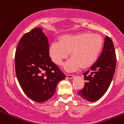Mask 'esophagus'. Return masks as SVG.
Here are the masks:
<instances>
[{"mask_svg": "<svg viewBox=\"0 0 124 124\" xmlns=\"http://www.w3.org/2000/svg\"><path fill=\"white\" fill-rule=\"evenodd\" d=\"M66 77H67L68 79H73V78L74 77V75H70V74H67V75H66Z\"/></svg>", "mask_w": 124, "mask_h": 124, "instance_id": "obj_1", "label": "esophagus"}]
</instances>
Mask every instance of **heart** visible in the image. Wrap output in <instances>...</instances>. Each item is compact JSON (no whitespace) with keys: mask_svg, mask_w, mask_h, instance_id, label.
Returning a JSON list of instances; mask_svg holds the SVG:
<instances>
[{"mask_svg":"<svg viewBox=\"0 0 124 124\" xmlns=\"http://www.w3.org/2000/svg\"><path fill=\"white\" fill-rule=\"evenodd\" d=\"M104 40L99 35L82 33L64 35L60 41H53L49 48V54L56 65L61 66L70 55L71 58L64 64L66 71L73 72L79 68H87L96 63L103 48Z\"/></svg>","mask_w":124,"mask_h":124,"instance_id":"b5f03b06","label":"heart"}]
</instances>
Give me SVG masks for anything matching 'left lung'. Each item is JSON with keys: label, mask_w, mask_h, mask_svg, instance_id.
I'll use <instances>...</instances> for the list:
<instances>
[{"label": "left lung", "mask_w": 124, "mask_h": 124, "mask_svg": "<svg viewBox=\"0 0 124 124\" xmlns=\"http://www.w3.org/2000/svg\"><path fill=\"white\" fill-rule=\"evenodd\" d=\"M102 51L94 64L83 74L87 81L78 94L90 102L101 99L110 86L116 66V55L114 43L109 37L104 38Z\"/></svg>", "instance_id": "1"}]
</instances>
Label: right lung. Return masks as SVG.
<instances>
[{"label": "right lung", "instance_id": "add662e5", "mask_svg": "<svg viewBox=\"0 0 124 124\" xmlns=\"http://www.w3.org/2000/svg\"><path fill=\"white\" fill-rule=\"evenodd\" d=\"M15 64L21 88L37 102L50 99L54 94L59 82L66 77L51 61L48 38L41 28L31 30L20 40Z\"/></svg>", "mask_w": 124, "mask_h": 124}]
</instances>
